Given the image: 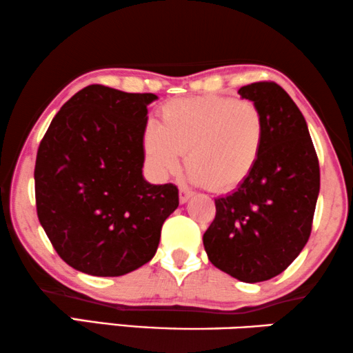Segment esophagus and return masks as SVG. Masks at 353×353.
Here are the masks:
<instances>
[{"label":"esophagus","mask_w":353,"mask_h":353,"mask_svg":"<svg viewBox=\"0 0 353 353\" xmlns=\"http://www.w3.org/2000/svg\"><path fill=\"white\" fill-rule=\"evenodd\" d=\"M191 197H192V191H189L188 188H180V202L181 203H186Z\"/></svg>","instance_id":"obj_1"}]
</instances>
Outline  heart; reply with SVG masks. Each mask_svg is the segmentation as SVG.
<instances>
[{"label": "heart", "mask_w": 353, "mask_h": 353, "mask_svg": "<svg viewBox=\"0 0 353 353\" xmlns=\"http://www.w3.org/2000/svg\"><path fill=\"white\" fill-rule=\"evenodd\" d=\"M161 122H148L143 157L156 176L165 178L185 152L191 180L214 192L239 188L263 156L265 121L253 101L221 95L173 99L162 105Z\"/></svg>", "instance_id": "heart-1"}]
</instances>
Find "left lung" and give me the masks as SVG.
I'll use <instances>...</instances> for the list:
<instances>
[{
	"label": "left lung",
	"mask_w": 353,
	"mask_h": 353,
	"mask_svg": "<svg viewBox=\"0 0 353 353\" xmlns=\"http://www.w3.org/2000/svg\"><path fill=\"white\" fill-rule=\"evenodd\" d=\"M265 121L263 156L232 194L214 199L203 234L210 263L240 282L282 274L307 243L320 191V167L303 113L272 81L239 89Z\"/></svg>",
	"instance_id": "1"
}]
</instances>
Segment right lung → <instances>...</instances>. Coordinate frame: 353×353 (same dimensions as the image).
<instances>
[{
  "mask_svg": "<svg viewBox=\"0 0 353 353\" xmlns=\"http://www.w3.org/2000/svg\"><path fill=\"white\" fill-rule=\"evenodd\" d=\"M154 94L92 84L74 94L39 143L34 196L41 226L79 272L119 277L156 254L178 188L143 178L141 135Z\"/></svg>",
  "mask_w": 353,
  "mask_h": 353,
  "instance_id": "right-lung-1",
  "label": "right lung"
}]
</instances>
